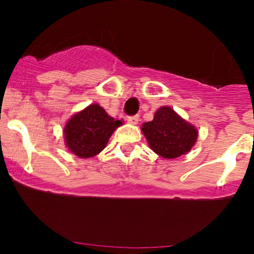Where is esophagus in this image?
Masks as SVG:
<instances>
[{"label": "esophagus", "instance_id": "esophagus-1", "mask_svg": "<svg viewBox=\"0 0 254 254\" xmlns=\"http://www.w3.org/2000/svg\"><path fill=\"white\" fill-rule=\"evenodd\" d=\"M139 121V116L138 115H135V116H130V117H127V122H129L130 124H137Z\"/></svg>", "mask_w": 254, "mask_h": 254}]
</instances>
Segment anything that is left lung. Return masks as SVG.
Here are the masks:
<instances>
[{"mask_svg":"<svg viewBox=\"0 0 254 254\" xmlns=\"http://www.w3.org/2000/svg\"><path fill=\"white\" fill-rule=\"evenodd\" d=\"M150 148L165 159H176L191 150L198 132L171 107H160L154 119L142 127Z\"/></svg>","mask_w":254,"mask_h":254,"instance_id":"obj_1","label":"left lung"}]
</instances>
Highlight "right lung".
<instances>
[{
    "instance_id": "obj_1",
    "label": "right lung",
    "mask_w": 254,
    "mask_h": 254,
    "mask_svg": "<svg viewBox=\"0 0 254 254\" xmlns=\"http://www.w3.org/2000/svg\"><path fill=\"white\" fill-rule=\"evenodd\" d=\"M121 121L110 117L98 104L89 105L69 119L64 127L66 147L78 157H92L106 147Z\"/></svg>"
}]
</instances>
